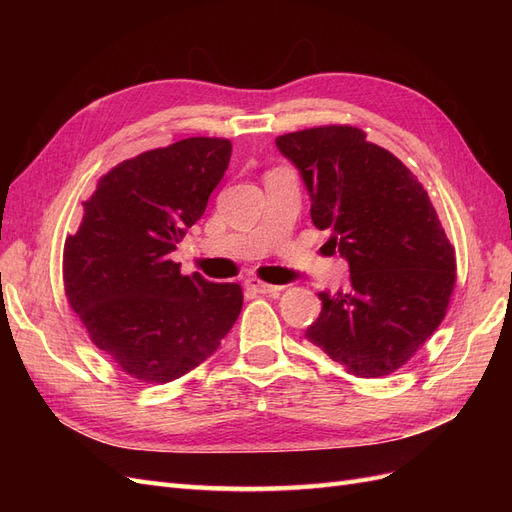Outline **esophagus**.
Segmentation results:
<instances>
[{
    "mask_svg": "<svg viewBox=\"0 0 512 512\" xmlns=\"http://www.w3.org/2000/svg\"><path fill=\"white\" fill-rule=\"evenodd\" d=\"M245 286L250 288V290H254V292H258V294H280V290H282V286L265 284V282L256 280V277H250V280H245Z\"/></svg>",
    "mask_w": 512,
    "mask_h": 512,
    "instance_id": "esophagus-1",
    "label": "esophagus"
}]
</instances>
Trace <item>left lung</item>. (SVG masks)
Instances as JSON below:
<instances>
[{
	"label": "left lung",
	"mask_w": 512,
	"mask_h": 512,
	"mask_svg": "<svg viewBox=\"0 0 512 512\" xmlns=\"http://www.w3.org/2000/svg\"><path fill=\"white\" fill-rule=\"evenodd\" d=\"M312 200V222L348 260L350 288L318 292L305 331L348 374L389 376L442 322L455 250L423 183L363 130L324 126L275 138Z\"/></svg>",
	"instance_id": "8db88e82"
}]
</instances>
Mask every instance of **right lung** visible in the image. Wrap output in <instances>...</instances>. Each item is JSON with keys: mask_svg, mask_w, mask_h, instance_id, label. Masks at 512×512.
I'll list each match as a JSON object with an SVG mask.
<instances>
[{"mask_svg": "<svg viewBox=\"0 0 512 512\" xmlns=\"http://www.w3.org/2000/svg\"><path fill=\"white\" fill-rule=\"evenodd\" d=\"M226 138H185L123 160L98 179L66 239L70 307L128 376L170 382L220 348L239 318V284L181 275L170 252L207 209L226 173Z\"/></svg>", "mask_w": 512, "mask_h": 512, "instance_id": "1", "label": "right lung"}]
</instances>
